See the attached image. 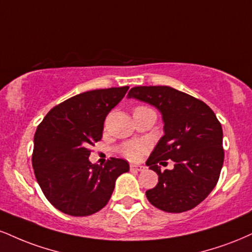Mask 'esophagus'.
Segmentation results:
<instances>
[{
    "label": "esophagus",
    "mask_w": 252,
    "mask_h": 252,
    "mask_svg": "<svg viewBox=\"0 0 252 252\" xmlns=\"http://www.w3.org/2000/svg\"><path fill=\"white\" fill-rule=\"evenodd\" d=\"M144 166L139 164H131L130 165V170L131 171H144Z\"/></svg>",
    "instance_id": "34e87169"
}]
</instances>
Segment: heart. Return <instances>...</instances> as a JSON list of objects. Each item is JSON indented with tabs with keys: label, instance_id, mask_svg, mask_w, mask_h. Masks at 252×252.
<instances>
[{
	"label": "heart",
	"instance_id": "obj_1",
	"mask_svg": "<svg viewBox=\"0 0 252 252\" xmlns=\"http://www.w3.org/2000/svg\"><path fill=\"white\" fill-rule=\"evenodd\" d=\"M121 154L124 157L130 160H137L143 156V154L147 151V145H145L143 142L141 141H134L129 142V143L123 144L122 147L120 148Z\"/></svg>",
	"mask_w": 252,
	"mask_h": 252
}]
</instances>
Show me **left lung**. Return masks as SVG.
<instances>
[{
    "label": "left lung",
    "mask_w": 252,
    "mask_h": 252,
    "mask_svg": "<svg viewBox=\"0 0 252 252\" xmlns=\"http://www.w3.org/2000/svg\"><path fill=\"white\" fill-rule=\"evenodd\" d=\"M128 98L155 107L162 115L163 131L147 164L158 175V183L145 192L154 207L166 213L191 210L216 187L223 166V130L204 102L171 87H135ZM175 164L160 170L164 160Z\"/></svg>",
    "instance_id": "1"
}]
</instances>
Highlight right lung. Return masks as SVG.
Returning <instances> with one entry per match:
<instances>
[{"label": "right lung", "mask_w": 252, "mask_h": 252, "mask_svg": "<svg viewBox=\"0 0 252 252\" xmlns=\"http://www.w3.org/2000/svg\"><path fill=\"white\" fill-rule=\"evenodd\" d=\"M129 87L96 89L53 108L36 129L32 168L44 196L57 210L89 216L107 205L115 182L129 163L111 157L104 165L89 160L90 145L101 141L111 109Z\"/></svg>", "instance_id": "add662e5"}]
</instances>
